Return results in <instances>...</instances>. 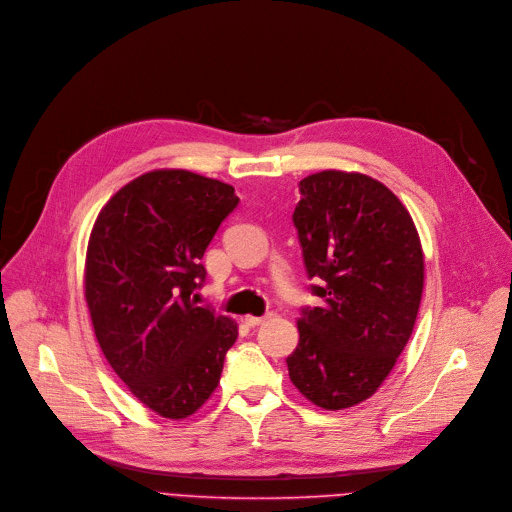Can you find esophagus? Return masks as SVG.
<instances>
[{
    "label": "esophagus",
    "instance_id": "34e87169",
    "mask_svg": "<svg viewBox=\"0 0 512 512\" xmlns=\"http://www.w3.org/2000/svg\"><path fill=\"white\" fill-rule=\"evenodd\" d=\"M270 318H273V314H264V316H246L244 320H246V324L248 326H260V324H264L266 320H270Z\"/></svg>",
    "mask_w": 512,
    "mask_h": 512
}]
</instances>
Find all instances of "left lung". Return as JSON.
I'll return each instance as SVG.
<instances>
[{
    "mask_svg": "<svg viewBox=\"0 0 512 512\" xmlns=\"http://www.w3.org/2000/svg\"><path fill=\"white\" fill-rule=\"evenodd\" d=\"M293 225L322 306L302 308L289 378L337 411L370 399L395 368L422 302L424 252L409 210L362 173L320 171L299 182Z\"/></svg>",
    "mask_w": 512,
    "mask_h": 512,
    "instance_id": "left-lung-1",
    "label": "left lung"
}]
</instances>
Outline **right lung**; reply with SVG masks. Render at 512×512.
Masks as SVG:
<instances>
[{
    "label": "right lung",
    "instance_id": "1",
    "mask_svg": "<svg viewBox=\"0 0 512 512\" xmlns=\"http://www.w3.org/2000/svg\"><path fill=\"white\" fill-rule=\"evenodd\" d=\"M239 198L184 169L148 171L119 190L88 239L84 297L113 372L155 413L184 419L219 384L237 324L196 306L202 256Z\"/></svg>",
    "mask_w": 512,
    "mask_h": 512
}]
</instances>
